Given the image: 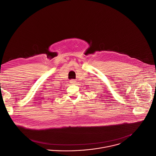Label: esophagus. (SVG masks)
Returning a JSON list of instances; mask_svg holds the SVG:
<instances>
[{
	"label": "esophagus",
	"instance_id": "obj_1",
	"mask_svg": "<svg viewBox=\"0 0 156 156\" xmlns=\"http://www.w3.org/2000/svg\"><path fill=\"white\" fill-rule=\"evenodd\" d=\"M70 82H71V83H73V84H74V83H76V80H74V79H72V80H70Z\"/></svg>",
	"mask_w": 156,
	"mask_h": 156
}]
</instances>
